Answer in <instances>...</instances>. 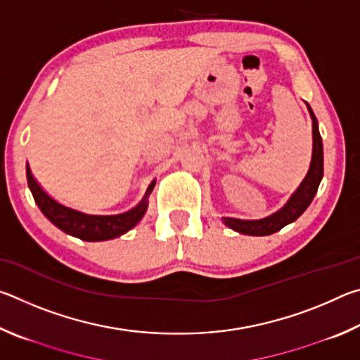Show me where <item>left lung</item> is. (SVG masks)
Returning <instances> with one entry per match:
<instances>
[{"label": "left lung", "mask_w": 360, "mask_h": 360, "mask_svg": "<svg viewBox=\"0 0 360 360\" xmlns=\"http://www.w3.org/2000/svg\"><path fill=\"white\" fill-rule=\"evenodd\" d=\"M308 106L309 115L313 120V157L311 163H309V169L302 184L297 187V191L290 195L281 210H278L273 214L266 216L264 219H254V221H248V219H235V217H222L224 224L229 229H233L235 231L245 235H254V236H264L271 235L275 231L281 230L284 225L297 221L304 210L308 208L309 203L313 202L318 187L321 184L322 176H324V149H322V138L319 135L318 119L313 112V109Z\"/></svg>", "instance_id": "obj_1"}]
</instances>
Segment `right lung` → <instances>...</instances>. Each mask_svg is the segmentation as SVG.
Instances as JSON below:
<instances>
[{"mask_svg": "<svg viewBox=\"0 0 360 360\" xmlns=\"http://www.w3.org/2000/svg\"><path fill=\"white\" fill-rule=\"evenodd\" d=\"M27 181L30 191L33 193L34 202L39 206L42 214H44L53 225H57L60 230H63L65 233L77 236V238H81L84 241L112 240L135 227V225L143 219L146 210H148V197L155 186V181H152L150 186L148 187V192L144 195V198L130 211L112 216H95L72 210L70 206H65L62 203H58L57 200H53L51 195L42 191L38 181L33 178L32 169H30L28 165Z\"/></svg>", "mask_w": 360, "mask_h": 360, "instance_id": "add662e5", "label": "right lung"}]
</instances>
